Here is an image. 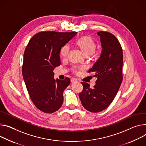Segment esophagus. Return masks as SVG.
Segmentation results:
<instances>
[{"instance_id": "esophagus-1", "label": "esophagus", "mask_w": 146, "mask_h": 146, "mask_svg": "<svg viewBox=\"0 0 146 146\" xmlns=\"http://www.w3.org/2000/svg\"><path fill=\"white\" fill-rule=\"evenodd\" d=\"M77 82V79L76 78H71V82L72 83H74V82Z\"/></svg>"}]
</instances>
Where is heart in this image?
Wrapping results in <instances>:
<instances>
[{
    "label": "heart",
    "instance_id": "b5f03b06",
    "mask_svg": "<svg viewBox=\"0 0 146 146\" xmlns=\"http://www.w3.org/2000/svg\"><path fill=\"white\" fill-rule=\"evenodd\" d=\"M77 45L80 47L82 50L84 52L86 55H91L93 54L96 49V44L91 37L83 36L77 39ZM70 50L69 45L66 44L63 45L60 49V55L62 58H66L68 56ZM84 66L82 65H74L72 68V71L76 73L83 69Z\"/></svg>",
    "mask_w": 146,
    "mask_h": 146
}]
</instances>
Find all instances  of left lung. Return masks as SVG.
Instances as JSON below:
<instances>
[{
	"instance_id": "8db88e82",
	"label": "left lung",
	"mask_w": 146,
	"mask_h": 146,
	"mask_svg": "<svg viewBox=\"0 0 146 146\" xmlns=\"http://www.w3.org/2000/svg\"><path fill=\"white\" fill-rule=\"evenodd\" d=\"M102 48L98 60L88 70L97 77L93 88L82 82L83 91L79 93L83 107L91 112H99L107 108L115 98L123 80V51L117 39L107 31H100Z\"/></svg>"
}]
</instances>
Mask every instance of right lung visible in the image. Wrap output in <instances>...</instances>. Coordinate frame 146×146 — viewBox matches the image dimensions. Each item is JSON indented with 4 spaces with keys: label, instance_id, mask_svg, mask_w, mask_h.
I'll list each match as a JSON object with an SVG mask.
<instances>
[{
    "label": "right lung",
    "instance_id": "obj_1",
    "mask_svg": "<svg viewBox=\"0 0 146 146\" xmlns=\"http://www.w3.org/2000/svg\"><path fill=\"white\" fill-rule=\"evenodd\" d=\"M76 32L41 31L30 40L24 54L22 74L30 98L43 112L51 113L63 104V92L70 83L54 78V68L60 64V49Z\"/></svg>",
    "mask_w": 146,
    "mask_h": 146
}]
</instances>
